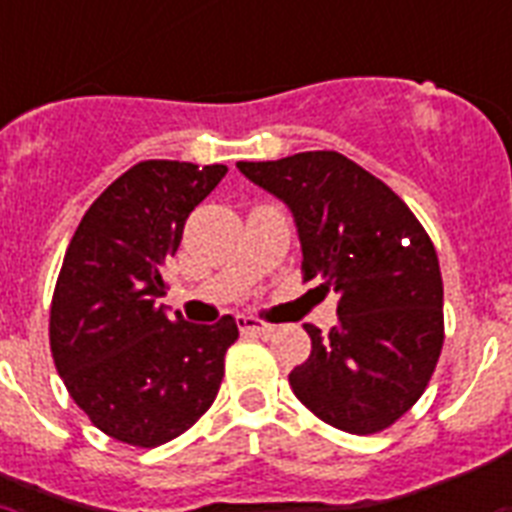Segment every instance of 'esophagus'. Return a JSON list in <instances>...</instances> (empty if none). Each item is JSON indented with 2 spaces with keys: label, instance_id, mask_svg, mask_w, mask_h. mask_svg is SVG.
I'll use <instances>...</instances> for the list:
<instances>
[{
  "label": "esophagus",
  "instance_id": "34e87169",
  "mask_svg": "<svg viewBox=\"0 0 512 512\" xmlns=\"http://www.w3.org/2000/svg\"><path fill=\"white\" fill-rule=\"evenodd\" d=\"M236 324H239V329L241 332H249V335H271L273 332V327L271 324H263V321H257V319H252V316H239V319H236Z\"/></svg>",
  "mask_w": 512,
  "mask_h": 512
}]
</instances>
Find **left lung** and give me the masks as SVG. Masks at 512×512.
Returning a JSON list of instances; mask_svg holds the SVG:
<instances>
[{
	"instance_id": "1",
	"label": "left lung",
	"mask_w": 512,
	"mask_h": 512,
	"mask_svg": "<svg viewBox=\"0 0 512 512\" xmlns=\"http://www.w3.org/2000/svg\"><path fill=\"white\" fill-rule=\"evenodd\" d=\"M239 172L287 204L305 281L337 295V324H305L311 356L292 369L295 396L345 433H377L412 409L444 345V281L436 249L388 185L337 151Z\"/></svg>"
}]
</instances>
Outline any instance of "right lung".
Segmentation results:
<instances>
[{
    "label": "right lung",
    "mask_w": 512,
    "mask_h": 512,
    "mask_svg": "<svg viewBox=\"0 0 512 512\" xmlns=\"http://www.w3.org/2000/svg\"><path fill=\"white\" fill-rule=\"evenodd\" d=\"M225 172V164H135L92 201L68 244L50 311L52 358L76 406L116 441L167 444L220 390L236 319H170L159 297L185 220Z\"/></svg>",
    "instance_id": "add662e5"
}]
</instances>
